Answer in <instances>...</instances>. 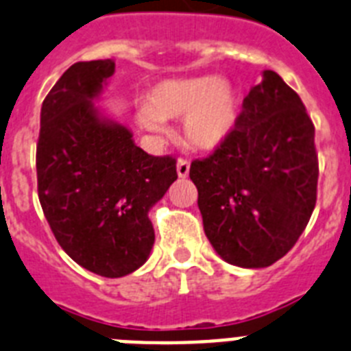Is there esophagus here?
I'll return each instance as SVG.
<instances>
[{"label": "esophagus", "mask_w": 351, "mask_h": 351, "mask_svg": "<svg viewBox=\"0 0 351 351\" xmlns=\"http://www.w3.org/2000/svg\"><path fill=\"white\" fill-rule=\"evenodd\" d=\"M188 173H190V161L186 160H178V176L181 179L188 178Z\"/></svg>", "instance_id": "esophagus-1"}]
</instances>
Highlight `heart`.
Returning a JSON list of instances; mask_svg holds the SVG:
<instances>
[{
  "label": "heart",
  "instance_id": "heart-1",
  "mask_svg": "<svg viewBox=\"0 0 351 351\" xmlns=\"http://www.w3.org/2000/svg\"><path fill=\"white\" fill-rule=\"evenodd\" d=\"M234 88L218 76L165 80L156 83L136 112L140 128L156 134L169 131L167 121L182 119V134L197 151L220 149L238 125Z\"/></svg>",
  "mask_w": 351,
  "mask_h": 351
}]
</instances>
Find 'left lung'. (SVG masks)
Returning <instances> with one entry per match:
<instances>
[{"mask_svg": "<svg viewBox=\"0 0 351 351\" xmlns=\"http://www.w3.org/2000/svg\"><path fill=\"white\" fill-rule=\"evenodd\" d=\"M190 179L215 252L239 268L286 256L316 206L318 154L302 99L274 71L243 99L234 133Z\"/></svg>", "mask_w": 351, "mask_h": 351, "instance_id": "8db88e82", "label": "left lung"}]
</instances>
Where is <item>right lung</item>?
Returning a JSON list of instances; mask_svg holds the SVG:
<instances>
[{"label":"right lung","instance_id":"1","mask_svg":"<svg viewBox=\"0 0 351 351\" xmlns=\"http://www.w3.org/2000/svg\"><path fill=\"white\" fill-rule=\"evenodd\" d=\"M113 73V60L71 65L42 103L37 143L38 200L56 241L108 278L149 259V211L178 179L173 158L147 154L95 104Z\"/></svg>","mask_w":351,"mask_h":351}]
</instances>
